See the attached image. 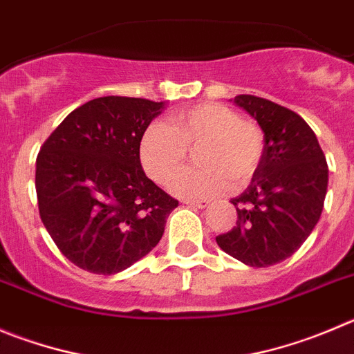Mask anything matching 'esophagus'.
Returning a JSON list of instances; mask_svg holds the SVG:
<instances>
[{"instance_id": "esophagus-1", "label": "esophagus", "mask_w": 354, "mask_h": 354, "mask_svg": "<svg viewBox=\"0 0 354 354\" xmlns=\"http://www.w3.org/2000/svg\"><path fill=\"white\" fill-rule=\"evenodd\" d=\"M183 204H187V206L190 207H199V209H204V207L209 206V203L207 201H183Z\"/></svg>"}]
</instances>
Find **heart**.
I'll return each mask as SVG.
<instances>
[{
	"label": "heart",
	"mask_w": 354,
	"mask_h": 354,
	"mask_svg": "<svg viewBox=\"0 0 354 354\" xmlns=\"http://www.w3.org/2000/svg\"><path fill=\"white\" fill-rule=\"evenodd\" d=\"M263 132L237 111L218 102H204L176 111L166 124L153 122L140 141V158L148 176L166 185L194 150L196 169L178 174L174 194L187 199H209L225 192L230 181L244 185L257 173L263 155Z\"/></svg>",
	"instance_id": "obj_1"
}]
</instances>
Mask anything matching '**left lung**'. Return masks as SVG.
<instances>
[{
    "label": "left lung",
    "mask_w": 354,
    "mask_h": 354,
    "mask_svg": "<svg viewBox=\"0 0 354 354\" xmlns=\"http://www.w3.org/2000/svg\"><path fill=\"white\" fill-rule=\"evenodd\" d=\"M234 104L257 120L263 155L252 183L230 203L237 222L218 246L250 267L292 257L318 223L328 187V166L316 134L300 115L269 99L241 94Z\"/></svg>",
    "instance_id": "left-lung-1"
}]
</instances>
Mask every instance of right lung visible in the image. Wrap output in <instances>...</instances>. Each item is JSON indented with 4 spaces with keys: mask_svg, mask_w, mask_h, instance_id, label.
<instances>
[{
    "mask_svg": "<svg viewBox=\"0 0 354 354\" xmlns=\"http://www.w3.org/2000/svg\"><path fill=\"white\" fill-rule=\"evenodd\" d=\"M166 101L106 95L59 124L36 158L39 216L62 255L117 274L160 241L178 201L145 174L140 141Z\"/></svg>",
    "mask_w": 354,
    "mask_h": 354,
    "instance_id": "add662e5",
    "label": "right lung"
}]
</instances>
